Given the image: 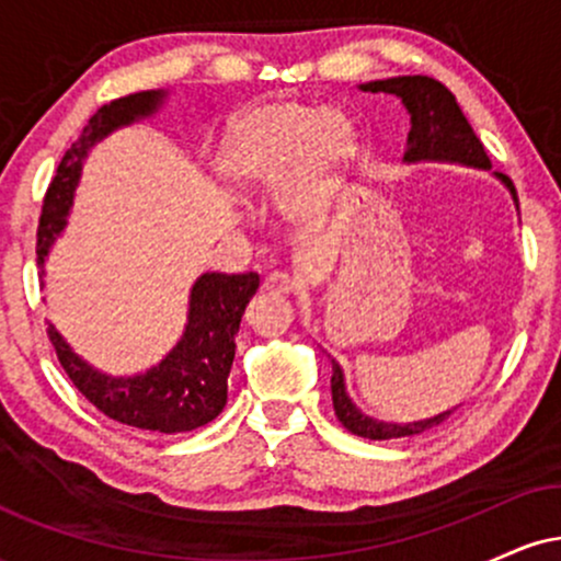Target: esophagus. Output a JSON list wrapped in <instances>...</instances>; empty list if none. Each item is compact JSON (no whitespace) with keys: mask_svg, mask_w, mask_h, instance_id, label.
I'll list each match as a JSON object with an SVG mask.
<instances>
[{"mask_svg":"<svg viewBox=\"0 0 561 561\" xmlns=\"http://www.w3.org/2000/svg\"><path fill=\"white\" fill-rule=\"evenodd\" d=\"M263 289L272 295H293L298 285H295V279L289 274H282V272H274L268 274L266 279H263Z\"/></svg>","mask_w":561,"mask_h":561,"instance_id":"1","label":"esophagus"}]
</instances>
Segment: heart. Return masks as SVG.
<instances>
[{"mask_svg":"<svg viewBox=\"0 0 561 561\" xmlns=\"http://www.w3.org/2000/svg\"><path fill=\"white\" fill-rule=\"evenodd\" d=\"M353 145L356 134L343 113H319L302 102H276L231 124L218 145L216 171L237 197L282 190L295 171L289 205L300 214L308 210L319 186L347 163Z\"/></svg>","mask_w":561,"mask_h":561,"instance_id":"1","label":"heart"}]
</instances>
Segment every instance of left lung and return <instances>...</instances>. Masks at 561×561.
<instances>
[{"label": "left lung", "mask_w": 561, "mask_h": 561, "mask_svg": "<svg viewBox=\"0 0 561 561\" xmlns=\"http://www.w3.org/2000/svg\"><path fill=\"white\" fill-rule=\"evenodd\" d=\"M364 92H385L396 94L403 102V107L411 115V131L409 141H405V163H420V160H437V163H459L469 165V169H491V160L485 156V147L472 131L469 121L456 105V96L443 87L440 81L430 79V76H396V79L385 81H369L362 83ZM506 190L512 192L514 205L517 203V192H514L512 179L504 173H495ZM332 403L334 414L343 422L347 433L358 437H369V440H390V437H409L420 435L424 430H433L443 424L454 414V409L443 411V414L430 416V420L420 422H379L366 416L356 403L347 398L345 390V375L337 362H332Z\"/></svg>", "instance_id": "8db88e82"}]
</instances>
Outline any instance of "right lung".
<instances>
[{
	"label": "right lung",
	"instance_id": "obj_1",
	"mask_svg": "<svg viewBox=\"0 0 561 561\" xmlns=\"http://www.w3.org/2000/svg\"><path fill=\"white\" fill-rule=\"evenodd\" d=\"M163 89L137 92L102 105L81 137L62 156L57 173L44 195L42 218L36 231V263H47L49 250L60 231L66 229L76 186H79L83 160L96 141H102L115 128L150 118L163 105ZM259 274H203L190 289V311H186L184 334L165 353V358L152 369L131 377H113L94 369L79 353H73L62 334L49 324L57 358L70 377V382L87 396L111 420L150 433L176 435L214 422L227 405V377L234 362V334L250 298L259 289Z\"/></svg>",
	"mask_w": 561,
	"mask_h": 561
}]
</instances>
